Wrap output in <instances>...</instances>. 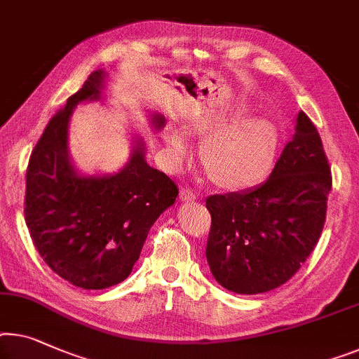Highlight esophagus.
<instances>
[{
  "label": "esophagus",
  "mask_w": 359,
  "mask_h": 359,
  "mask_svg": "<svg viewBox=\"0 0 359 359\" xmlns=\"http://www.w3.org/2000/svg\"><path fill=\"white\" fill-rule=\"evenodd\" d=\"M179 198H180L182 203H189V201H195L196 195L190 189H182Z\"/></svg>",
  "instance_id": "obj_1"
}]
</instances>
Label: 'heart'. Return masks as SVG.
Wrapping results in <instances>:
<instances>
[{
    "label": "heart",
    "instance_id": "b5f03b06",
    "mask_svg": "<svg viewBox=\"0 0 359 359\" xmlns=\"http://www.w3.org/2000/svg\"><path fill=\"white\" fill-rule=\"evenodd\" d=\"M190 130L206 137L201 161L214 184L227 190H245L263 182L279 149V128L266 117H251V109L238 104L216 116L203 117ZM165 143L175 161L190 156V138L184 128L170 126Z\"/></svg>",
    "mask_w": 359,
    "mask_h": 359
}]
</instances>
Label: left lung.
Masks as SVG:
<instances>
[{
	"label": "left lung",
	"instance_id": "left-lung-1",
	"mask_svg": "<svg viewBox=\"0 0 359 359\" xmlns=\"http://www.w3.org/2000/svg\"><path fill=\"white\" fill-rule=\"evenodd\" d=\"M332 177L323 142L299 111L295 133L269 179L243 191L206 198V259L227 290L256 295L295 276L323 232Z\"/></svg>",
	"mask_w": 359,
	"mask_h": 359
}]
</instances>
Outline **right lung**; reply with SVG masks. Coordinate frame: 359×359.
Returning a JSON list of instances; mask_svg holds the SVG:
<instances>
[{
  "label": "right lung",
  "mask_w": 359,
  "mask_h": 359,
  "mask_svg": "<svg viewBox=\"0 0 359 359\" xmlns=\"http://www.w3.org/2000/svg\"><path fill=\"white\" fill-rule=\"evenodd\" d=\"M108 72L98 69L67 100L32 151L25 175V222L43 261L85 290L126 280L149 229L172 206L177 187L147 163L145 142L135 135L124 168L114 174H82L69 151V122L80 103L104 101ZM161 130L165 117L148 114Z\"/></svg>",
  "instance_id": "add662e5"
}]
</instances>
